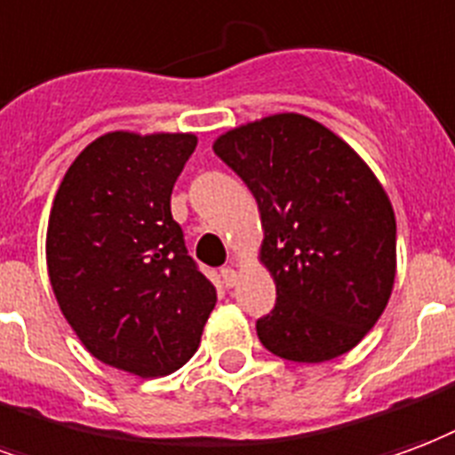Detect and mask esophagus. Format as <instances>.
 Masks as SVG:
<instances>
[{
  "label": "esophagus",
  "instance_id": "1",
  "mask_svg": "<svg viewBox=\"0 0 455 455\" xmlns=\"http://www.w3.org/2000/svg\"><path fill=\"white\" fill-rule=\"evenodd\" d=\"M219 275H221V282H224V284H227V287H234V284H236V270H234V267H221V272H219Z\"/></svg>",
  "mask_w": 455,
  "mask_h": 455
}]
</instances>
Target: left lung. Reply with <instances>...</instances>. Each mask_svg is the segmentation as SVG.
<instances>
[{
	"label": "left lung",
	"mask_w": 455,
	"mask_h": 455,
	"mask_svg": "<svg viewBox=\"0 0 455 455\" xmlns=\"http://www.w3.org/2000/svg\"><path fill=\"white\" fill-rule=\"evenodd\" d=\"M214 154L253 193L277 304L255 323L272 355L318 364L371 331L395 279V214L371 168L328 127L279 113L228 130Z\"/></svg>",
	"instance_id": "8db88e82"
}]
</instances>
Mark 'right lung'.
<instances>
[{"instance_id":"1","label":"right lung","mask_w":455,"mask_h":455,"mask_svg":"<svg viewBox=\"0 0 455 455\" xmlns=\"http://www.w3.org/2000/svg\"><path fill=\"white\" fill-rule=\"evenodd\" d=\"M195 134L108 132L74 159L48 221V275L84 347L142 379L200 347L217 289L188 255L171 193Z\"/></svg>"}]
</instances>
